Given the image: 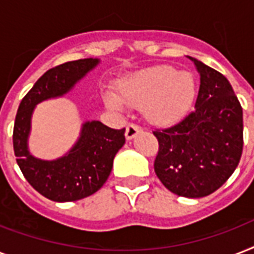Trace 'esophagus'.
I'll list each match as a JSON object with an SVG mask.
<instances>
[{"mask_svg":"<svg viewBox=\"0 0 254 254\" xmlns=\"http://www.w3.org/2000/svg\"><path fill=\"white\" fill-rule=\"evenodd\" d=\"M139 131H142V127L135 125V124H129L127 127V131H125V137H127V139L134 138Z\"/></svg>","mask_w":254,"mask_h":254,"instance_id":"obj_1","label":"esophagus"}]
</instances>
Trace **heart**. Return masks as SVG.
<instances>
[{
	"mask_svg": "<svg viewBox=\"0 0 254 254\" xmlns=\"http://www.w3.org/2000/svg\"><path fill=\"white\" fill-rule=\"evenodd\" d=\"M117 96L119 99L107 96L109 107L120 108L121 101L130 107H142L149 123L166 127L178 123L190 112L196 96V80L189 71L155 65L121 81Z\"/></svg>",
	"mask_w": 254,
	"mask_h": 254,
	"instance_id": "obj_1",
	"label": "heart"
}]
</instances>
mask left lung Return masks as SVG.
Wrapping results in <instances>:
<instances>
[{"instance_id": "8db88e82", "label": "left lung", "mask_w": 254, "mask_h": 254, "mask_svg": "<svg viewBox=\"0 0 254 254\" xmlns=\"http://www.w3.org/2000/svg\"><path fill=\"white\" fill-rule=\"evenodd\" d=\"M189 58L200 75L195 109L153 131L159 143L154 171L171 192L203 197L220 189L240 162L243 108L224 75Z\"/></svg>"}]
</instances>
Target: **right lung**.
Returning a JSON list of instances; mask_svg holds the SVG:
<instances>
[{
	"label": "right lung",
	"mask_w": 254,
	"mask_h": 254,
	"mask_svg": "<svg viewBox=\"0 0 254 254\" xmlns=\"http://www.w3.org/2000/svg\"><path fill=\"white\" fill-rule=\"evenodd\" d=\"M99 63V59L88 58L49 69L18 107L13 130L18 166L26 181L50 200H80L99 191L111 174L115 155L125 143V129L116 130L92 120L83 124L76 143L61 158L43 161L29 151L31 116L37 104L68 93Z\"/></svg>",
	"instance_id": "1"
}]
</instances>
